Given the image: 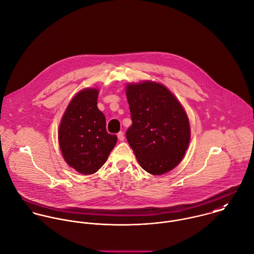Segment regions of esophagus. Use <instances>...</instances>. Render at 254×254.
<instances>
[{"mask_svg":"<svg viewBox=\"0 0 254 254\" xmlns=\"http://www.w3.org/2000/svg\"><path fill=\"white\" fill-rule=\"evenodd\" d=\"M117 137H118V140L119 141H124V139H125V137H124V133L121 131V132H119L118 134H117Z\"/></svg>","mask_w":254,"mask_h":254,"instance_id":"esophagus-1","label":"esophagus"}]
</instances>
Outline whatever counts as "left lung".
Returning <instances> with one entry per match:
<instances>
[{"instance_id": "left-lung-1", "label": "left lung", "mask_w": 254, "mask_h": 254, "mask_svg": "<svg viewBox=\"0 0 254 254\" xmlns=\"http://www.w3.org/2000/svg\"><path fill=\"white\" fill-rule=\"evenodd\" d=\"M132 125L127 141L140 166L160 175L182 160L190 141V125L180 102L169 89L147 81L126 86Z\"/></svg>"}]
</instances>
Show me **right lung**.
Instances as JSON below:
<instances>
[{"mask_svg": "<svg viewBox=\"0 0 254 254\" xmlns=\"http://www.w3.org/2000/svg\"><path fill=\"white\" fill-rule=\"evenodd\" d=\"M98 89L79 91L60 123L59 145L66 163L82 174H92L106 162L117 142L106 131L104 114L97 108Z\"/></svg>", "mask_w": 254, "mask_h": 254, "instance_id": "add662e5", "label": "right lung"}]
</instances>
